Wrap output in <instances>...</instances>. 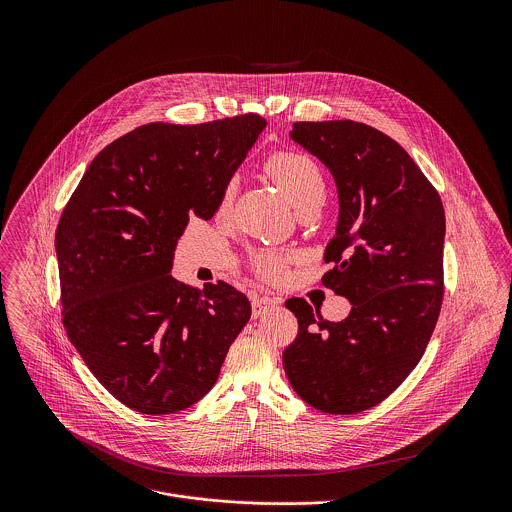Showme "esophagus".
Here are the masks:
<instances>
[{"label":"esophagus","instance_id":"esophagus-1","mask_svg":"<svg viewBox=\"0 0 512 512\" xmlns=\"http://www.w3.org/2000/svg\"><path fill=\"white\" fill-rule=\"evenodd\" d=\"M278 305V299H272V297H254L252 299V315L254 317H260L264 315L270 307Z\"/></svg>","mask_w":512,"mask_h":512}]
</instances>
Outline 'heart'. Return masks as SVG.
I'll list each match as a JSON object with an SVG mask.
<instances>
[{"mask_svg": "<svg viewBox=\"0 0 512 512\" xmlns=\"http://www.w3.org/2000/svg\"><path fill=\"white\" fill-rule=\"evenodd\" d=\"M270 177L278 183V187L286 193V197L292 201L297 211L321 205L325 199V177L317 161L305 153H278L274 155L266 165ZM236 193V183H228L220 195V211H226L232 205ZM290 256L282 252H260L254 258V268L258 274H262L266 280L280 282L290 264Z\"/></svg>", "mask_w": 512, "mask_h": 512, "instance_id": "heart-1", "label": "heart"}]
</instances>
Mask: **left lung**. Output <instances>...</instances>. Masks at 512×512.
<instances>
[{
  "label": "left lung",
  "instance_id": "obj_1",
  "mask_svg": "<svg viewBox=\"0 0 512 512\" xmlns=\"http://www.w3.org/2000/svg\"><path fill=\"white\" fill-rule=\"evenodd\" d=\"M290 138L333 175L339 195L323 284L351 303L331 323L292 297L299 331L284 351L297 396L357 414L390 396L420 363L443 297L445 215L438 191L386 134L353 120L295 122Z\"/></svg>",
  "mask_w": 512,
  "mask_h": 512
}]
</instances>
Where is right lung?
I'll return each instance as SVG.
<instances>
[{"label":"right lung","mask_w":512,"mask_h":512,"mask_svg":"<svg viewBox=\"0 0 512 512\" xmlns=\"http://www.w3.org/2000/svg\"><path fill=\"white\" fill-rule=\"evenodd\" d=\"M266 128L256 114L197 126L153 122L88 165L55 234L67 335L96 380L159 416L199 402L248 323L244 293L171 276L189 217L209 220Z\"/></svg>","instance_id":"1"}]
</instances>
